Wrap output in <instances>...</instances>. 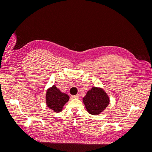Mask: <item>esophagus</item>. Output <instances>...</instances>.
Here are the masks:
<instances>
[{
  "mask_svg": "<svg viewBox=\"0 0 152 152\" xmlns=\"http://www.w3.org/2000/svg\"><path fill=\"white\" fill-rule=\"evenodd\" d=\"M72 98L73 99H77L79 98V94H76V95H72Z\"/></svg>",
  "mask_w": 152,
  "mask_h": 152,
  "instance_id": "obj_1",
  "label": "esophagus"
}]
</instances>
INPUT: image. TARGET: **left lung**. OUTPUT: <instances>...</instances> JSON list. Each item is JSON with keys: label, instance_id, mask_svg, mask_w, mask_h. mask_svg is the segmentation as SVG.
I'll use <instances>...</instances> for the list:
<instances>
[{"label": "left lung", "instance_id": "left-lung-1", "mask_svg": "<svg viewBox=\"0 0 152 152\" xmlns=\"http://www.w3.org/2000/svg\"><path fill=\"white\" fill-rule=\"evenodd\" d=\"M83 102L87 112L91 115H97L108 107L110 99L103 89L93 87L87 92Z\"/></svg>", "mask_w": 152, "mask_h": 152}]
</instances>
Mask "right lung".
<instances>
[{"mask_svg": "<svg viewBox=\"0 0 152 152\" xmlns=\"http://www.w3.org/2000/svg\"><path fill=\"white\" fill-rule=\"evenodd\" d=\"M45 98L48 107L58 113L61 111L63 106L68 102L70 97L66 94L61 93L56 86H53L47 90Z\"/></svg>", "mask_w": 152, "mask_h": 152, "instance_id": "1", "label": "right lung"}]
</instances>
